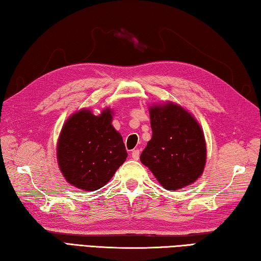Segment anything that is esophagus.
Returning <instances> with one entry per match:
<instances>
[{
  "label": "esophagus",
  "instance_id": "esophagus-1",
  "mask_svg": "<svg viewBox=\"0 0 261 261\" xmlns=\"http://www.w3.org/2000/svg\"><path fill=\"white\" fill-rule=\"evenodd\" d=\"M139 156H140V150H139V149L132 151V158H133V159H134V160H139Z\"/></svg>",
  "mask_w": 261,
  "mask_h": 261
}]
</instances>
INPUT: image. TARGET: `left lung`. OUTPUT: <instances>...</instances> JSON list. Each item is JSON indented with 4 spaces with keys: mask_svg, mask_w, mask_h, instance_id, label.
I'll use <instances>...</instances> for the list:
<instances>
[{
    "mask_svg": "<svg viewBox=\"0 0 261 261\" xmlns=\"http://www.w3.org/2000/svg\"><path fill=\"white\" fill-rule=\"evenodd\" d=\"M152 139L140 160L159 184L176 191L193 184L203 174L207 143L194 116L177 103L149 107Z\"/></svg>",
    "mask_w": 261,
    "mask_h": 261,
    "instance_id": "obj_1",
    "label": "left lung"
}]
</instances>
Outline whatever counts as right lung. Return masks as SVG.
<instances>
[{"label":"right lung","instance_id":"obj_1","mask_svg":"<svg viewBox=\"0 0 261 261\" xmlns=\"http://www.w3.org/2000/svg\"><path fill=\"white\" fill-rule=\"evenodd\" d=\"M114 111L99 115L81 109L66 120L57 143V160L65 179L83 191L105 186L127 158L120 133L112 126Z\"/></svg>","mask_w":261,"mask_h":261}]
</instances>
